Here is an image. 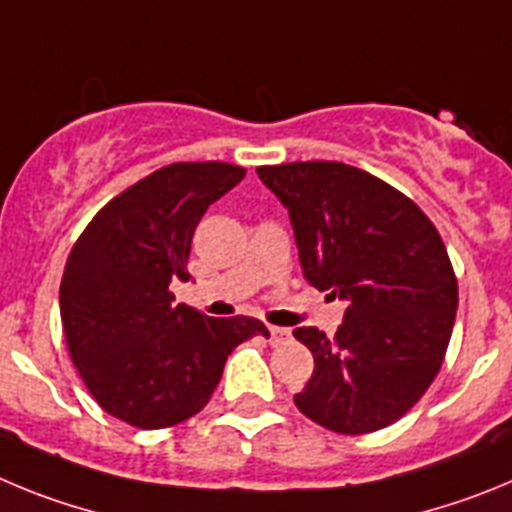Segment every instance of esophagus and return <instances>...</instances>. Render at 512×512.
Listing matches in <instances>:
<instances>
[{"label":"esophagus","mask_w":512,"mask_h":512,"mask_svg":"<svg viewBox=\"0 0 512 512\" xmlns=\"http://www.w3.org/2000/svg\"><path fill=\"white\" fill-rule=\"evenodd\" d=\"M269 336H271V343H274V346H279V343H287L289 338H292V333H289V328H277V325H269Z\"/></svg>","instance_id":"obj_1"}]
</instances>
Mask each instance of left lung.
Returning a JSON list of instances; mask_svg holds the SVG:
<instances>
[{"label": "left lung", "mask_w": 512, "mask_h": 512, "mask_svg": "<svg viewBox=\"0 0 512 512\" xmlns=\"http://www.w3.org/2000/svg\"><path fill=\"white\" fill-rule=\"evenodd\" d=\"M256 171L289 210L307 282L348 302L333 338L295 330L315 359L295 405L346 436L387 428L431 387L454 330L459 287L436 225L410 197L341 161Z\"/></svg>", "instance_id": "obj_1"}]
</instances>
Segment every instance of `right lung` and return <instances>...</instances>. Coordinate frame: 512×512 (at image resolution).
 I'll list each match as a JSON object with an SVG mask.
<instances>
[{
	"instance_id": "add662e5",
	"label": "right lung",
	"mask_w": 512,
	"mask_h": 512,
	"mask_svg": "<svg viewBox=\"0 0 512 512\" xmlns=\"http://www.w3.org/2000/svg\"><path fill=\"white\" fill-rule=\"evenodd\" d=\"M246 169L171 164L110 200L74 243L61 279V323L81 379L104 413L156 431L210 402L238 343L269 330L248 315L207 318L176 305L192 235Z\"/></svg>"
}]
</instances>
